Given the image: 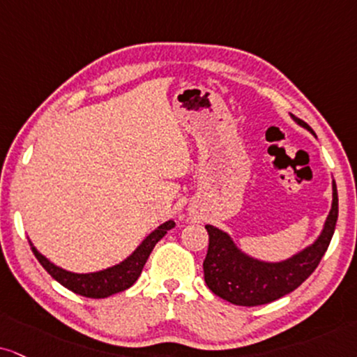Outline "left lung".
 Listing matches in <instances>:
<instances>
[{
	"label": "left lung",
	"instance_id": "8db88e82",
	"mask_svg": "<svg viewBox=\"0 0 357 357\" xmlns=\"http://www.w3.org/2000/svg\"><path fill=\"white\" fill-rule=\"evenodd\" d=\"M291 117L314 134L305 121L293 114ZM336 222L337 190L333 180V205L318 240L283 261L270 263L248 257L233 243L228 233L205 225L208 231V252L204 261L205 283L217 296L236 306H259L278 300L294 291L316 270L331 243Z\"/></svg>",
	"mask_w": 357,
	"mask_h": 357
}]
</instances>
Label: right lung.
<instances>
[{
  "label": "right lung",
  "instance_id": "obj_1",
  "mask_svg": "<svg viewBox=\"0 0 357 357\" xmlns=\"http://www.w3.org/2000/svg\"><path fill=\"white\" fill-rule=\"evenodd\" d=\"M174 227L175 223L172 222V220L162 223V225L158 227L157 230H153L151 235L137 246V250H135L130 257H127L124 261L96 273H71L68 270H63V268L51 263L46 257H43V255L34 248L31 241L29 245L34 257L38 258V261L41 263L44 270L50 273L57 283L63 284L64 288L71 289L73 293L81 294V296L99 300V298L112 296V294L121 293L124 291V289L130 288V286L137 281L140 273H142V268L145 265V261H147L149 255L152 253L153 246L157 245V241H160V238H164L165 233L172 230Z\"/></svg>",
  "mask_w": 357,
  "mask_h": 357
}]
</instances>
